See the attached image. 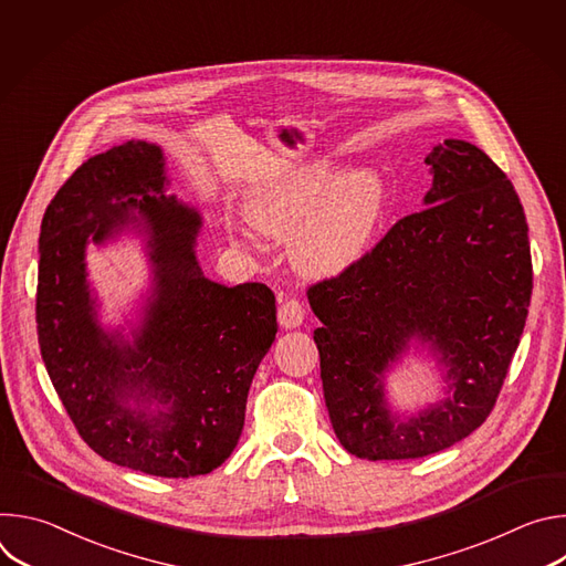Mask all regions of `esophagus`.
<instances>
[{"mask_svg":"<svg viewBox=\"0 0 566 566\" xmlns=\"http://www.w3.org/2000/svg\"><path fill=\"white\" fill-rule=\"evenodd\" d=\"M304 315H306V311H304V306H302L295 297H286V300L277 306V319H280V325H282L284 329H295V327H300Z\"/></svg>","mask_w":566,"mask_h":566,"instance_id":"esophagus-1","label":"esophagus"}]
</instances>
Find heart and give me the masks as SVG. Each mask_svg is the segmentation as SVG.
I'll use <instances>...</instances> for the list:
<instances>
[{
	"mask_svg": "<svg viewBox=\"0 0 566 566\" xmlns=\"http://www.w3.org/2000/svg\"><path fill=\"white\" fill-rule=\"evenodd\" d=\"M385 210L382 179L354 170L336 179L327 160L255 188L247 217L264 234L291 237V258L311 277L340 275L358 264Z\"/></svg>",
	"mask_w": 566,
	"mask_h": 566,
	"instance_id": "heart-1",
	"label": "heart"
}]
</instances>
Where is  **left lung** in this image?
<instances>
[{
  "mask_svg": "<svg viewBox=\"0 0 566 566\" xmlns=\"http://www.w3.org/2000/svg\"><path fill=\"white\" fill-rule=\"evenodd\" d=\"M426 166V208L398 219L358 264L306 291L334 432L369 461L441 452L486 421L531 304L528 226L506 175L459 138L437 145ZM412 339L438 358L449 389L400 418L386 406L384 374Z\"/></svg>",
  "mask_w": 566,
  "mask_h": 566,
  "instance_id": "left-lung-1",
  "label": "left lung"
}]
</instances>
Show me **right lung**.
Instances as JSON below:
<instances>
[{"instance_id": "obj_1", "label": "right lung", "mask_w": 566, "mask_h": 566, "mask_svg": "<svg viewBox=\"0 0 566 566\" xmlns=\"http://www.w3.org/2000/svg\"><path fill=\"white\" fill-rule=\"evenodd\" d=\"M166 186L164 149L145 140L96 154L66 179L42 219L35 322L49 378L85 443L116 465L188 479L234 450L277 308L266 284L203 275L201 214ZM129 227L146 234L153 262L132 342L102 329L84 264L90 240Z\"/></svg>"}]
</instances>
